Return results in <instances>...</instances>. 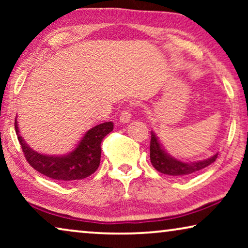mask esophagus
<instances>
[{
    "label": "esophagus",
    "mask_w": 248,
    "mask_h": 248,
    "mask_svg": "<svg viewBox=\"0 0 248 248\" xmlns=\"http://www.w3.org/2000/svg\"><path fill=\"white\" fill-rule=\"evenodd\" d=\"M131 118H132V113H131L130 109L123 110L120 115V122H121V123H123V124L128 123V122L131 121Z\"/></svg>",
    "instance_id": "34e87169"
}]
</instances>
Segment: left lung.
I'll return each mask as SVG.
<instances>
[{
  "label": "left lung",
  "instance_id": "8db88e82",
  "mask_svg": "<svg viewBox=\"0 0 248 248\" xmlns=\"http://www.w3.org/2000/svg\"><path fill=\"white\" fill-rule=\"evenodd\" d=\"M217 157H218V152H216L210 158L203 159V160L194 162L181 161L166 152L160 142H159L157 135L154 131H151L150 160L152 166L161 174L178 176V177H187V176H192L195 172L202 170L203 168L208 167L212 162L216 161Z\"/></svg>",
  "mask_w": 248,
  "mask_h": 248
}]
</instances>
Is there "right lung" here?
<instances>
[{"instance_id":"add662e5","label":"right lung","mask_w":248,"mask_h":248,"mask_svg":"<svg viewBox=\"0 0 248 248\" xmlns=\"http://www.w3.org/2000/svg\"><path fill=\"white\" fill-rule=\"evenodd\" d=\"M16 133L27 161L33 169L47 177L62 182L79 181L89 177L99 167L101 141L114 128L113 122H105L88 130L77 147L69 154L49 155L32 150L20 135L16 117Z\"/></svg>"}]
</instances>
